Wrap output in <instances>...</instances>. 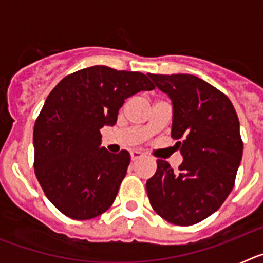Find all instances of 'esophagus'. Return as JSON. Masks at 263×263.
Masks as SVG:
<instances>
[{"label": "esophagus", "instance_id": "obj_1", "mask_svg": "<svg viewBox=\"0 0 263 263\" xmlns=\"http://www.w3.org/2000/svg\"><path fill=\"white\" fill-rule=\"evenodd\" d=\"M130 157H132V160H133V162H136V160L141 159V158L143 157V154L139 152H132L130 153Z\"/></svg>", "mask_w": 263, "mask_h": 263}]
</instances>
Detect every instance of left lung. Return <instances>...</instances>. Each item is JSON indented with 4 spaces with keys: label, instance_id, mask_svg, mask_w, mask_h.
Wrapping results in <instances>:
<instances>
[{
    "label": "left lung",
    "instance_id": "left-lung-1",
    "mask_svg": "<svg viewBox=\"0 0 263 263\" xmlns=\"http://www.w3.org/2000/svg\"><path fill=\"white\" fill-rule=\"evenodd\" d=\"M148 76L173 101L171 137L183 155L176 173L157 160L146 183L148 200L171 224H197L222 205L234 185L243 148L238 117L231 100L196 76Z\"/></svg>",
    "mask_w": 263,
    "mask_h": 263
}]
</instances>
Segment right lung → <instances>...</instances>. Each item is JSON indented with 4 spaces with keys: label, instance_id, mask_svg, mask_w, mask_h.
<instances>
[{
    "label": "right lung",
    "instance_id": "1",
    "mask_svg": "<svg viewBox=\"0 0 263 263\" xmlns=\"http://www.w3.org/2000/svg\"><path fill=\"white\" fill-rule=\"evenodd\" d=\"M154 88L141 72L93 66L66 76L51 90L34 126V170L63 215L89 220L113 204L130 154L100 147V129L117 122L125 99Z\"/></svg>",
    "mask_w": 263,
    "mask_h": 263
}]
</instances>
